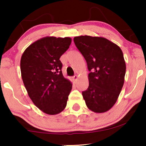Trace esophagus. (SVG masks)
I'll return each instance as SVG.
<instances>
[{"label":"esophagus","instance_id":"34e87169","mask_svg":"<svg viewBox=\"0 0 146 146\" xmlns=\"http://www.w3.org/2000/svg\"><path fill=\"white\" fill-rule=\"evenodd\" d=\"M77 79H78V76H77V75H74V76L72 77V80H73L74 81V82L76 81Z\"/></svg>","mask_w":146,"mask_h":146}]
</instances>
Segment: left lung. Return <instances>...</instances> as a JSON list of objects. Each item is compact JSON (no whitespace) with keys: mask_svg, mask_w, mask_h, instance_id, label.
<instances>
[{"mask_svg":"<svg viewBox=\"0 0 146 146\" xmlns=\"http://www.w3.org/2000/svg\"><path fill=\"white\" fill-rule=\"evenodd\" d=\"M76 46L87 62L89 86L82 92L87 107L104 113L116 102L124 83L125 62L120 48L105 38H74Z\"/></svg>","mask_w":146,"mask_h":146,"instance_id":"left-lung-1","label":"left lung"}]
</instances>
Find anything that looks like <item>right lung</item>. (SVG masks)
Instances as JSON below:
<instances>
[{"mask_svg":"<svg viewBox=\"0 0 146 146\" xmlns=\"http://www.w3.org/2000/svg\"><path fill=\"white\" fill-rule=\"evenodd\" d=\"M71 42L69 37H44L31 44L22 55L21 76L28 94L47 114H58L66 106L72 84L63 76L60 58Z\"/></svg>","mask_w":146,"mask_h":146,"instance_id":"1","label":"right lung"}]
</instances>
